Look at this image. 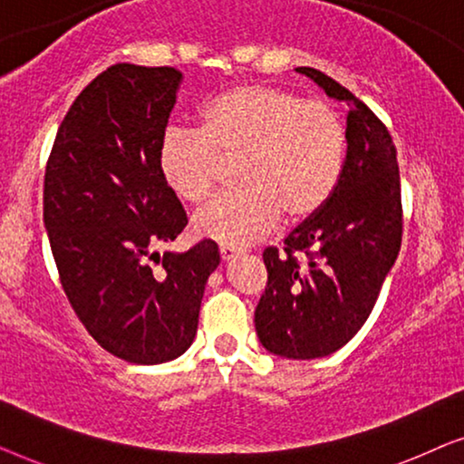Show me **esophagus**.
<instances>
[{
  "mask_svg": "<svg viewBox=\"0 0 464 464\" xmlns=\"http://www.w3.org/2000/svg\"><path fill=\"white\" fill-rule=\"evenodd\" d=\"M219 256H221V259H224V262H230V259L237 256V249H234V246H227V245H221L219 246Z\"/></svg>",
  "mask_w": 464,
  "mask_h": 464,
  "instance_id": "1",
  "label": "esophagus"
}]
</instances>
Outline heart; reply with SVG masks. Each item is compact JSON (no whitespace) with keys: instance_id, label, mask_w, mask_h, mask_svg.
I'll return each mask as SVG.
<instances>
[{"instance_id":"b5f03b06","label":"heart","mask_w":464,"mask_h":464,"mask_svg":"<svg viewBox=\"0 0 464 464\" xmlns=\"http://www.w3.org/2000/svg\"><path fill=\"white\" fill-rule=\"evenodd\" d=\"M346 122L327 101L266 84L219 92L200 113L198 130L169 126L158 169L181 200L200 205L234 160L240 186L194 215V232L227 246L266 237L278 218L297 224L332 198L346 160Z\"/></svg>"}]
</instances>
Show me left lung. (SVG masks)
Segmentation results:
<instances>
[{"label": "left lung", "mask_w": 464, "mask_h": 464, "mask_svg": "<svg viewBox=\"0 0 464 464\" xmlns=\"http://www.w3.org/2000/svg\"><path fill=\"white\" fill-rule=\"evenodd\" d=\"M295 72L348 105L346 160L325 207L285 238L283 253L264 251L268 285L256 308V332L272 354L319 359L363 327L395 264L401 181L395 143L376 113L319 69Z\"/></svg>", "instance_id": "8db88e82"}]
</instances>
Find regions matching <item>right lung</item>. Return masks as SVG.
<instances>
[{
	"mask_svg": "<svg viewBox=\"0 0 464 464\" xmlns=\"http://www.w3.org/2000/svg\"><path fill=\"white\" fill-rule=\"evenodd\" d=\"M181 80L175 67H107L69 107L44 177V226L67 300L101 348L137 365L188 351L219 266L207 238L186 253L154 251L188 224L158 169Z\"/></svg>",
	"mask_w": 464,
	"mask_h": 464,
	"instance_id": "add662e5",
	"label": "right lung"
}]
</instances>
